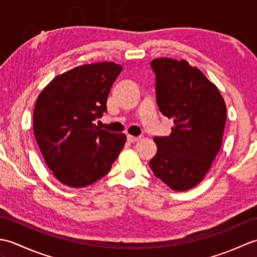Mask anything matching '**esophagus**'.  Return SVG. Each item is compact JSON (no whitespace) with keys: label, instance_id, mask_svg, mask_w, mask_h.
Returning <instances> with one entry per match:
<instances>
[{"label":"esophagus","instance_id":"34e87169","mask_svg":"<svg viewBox=\"0 0 257 257\" xmlns=\"http://www.w3.org/2000/svg\"><path fill=\"white\" fill-rule=\"evenodd\" d=\"M127 139H128V141L129 143H136V141H138L139 140V137H135V136H132V135H128L127 136Z\"/></svg>","mask_w":257,"mask_h":257}]
</instances>
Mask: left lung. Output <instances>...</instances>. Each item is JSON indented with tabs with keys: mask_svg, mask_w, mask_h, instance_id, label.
<instances>
[{
	"mask_svg": "<svg viewBox=\"0 0 257 257\" xmlns=\"http://www.w3.org/2000/svg\"><path fill=\"white\" fill-rule=\"evenodd\" d=\"M157 103L174 123L169 137H155L157 155L149 162L155 176L174 191L199 184L219 154L226 106L217 87L199 68L181 59L151 62Z\"/></svg>",
	"mask_w": 257,
	"mask_h": 257,
	"instance_id": "1",
	"label": "left lung"
}]
</instances>
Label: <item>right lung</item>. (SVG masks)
I'll list each match as a JSON object with an SVG mask.
<instances>
[{"label": "right lung", "mask_w": 257, "mask_h": 257, "mask_svg": "<svg viewBox=\"0 0 257 257\" xmlns=\"http://www.w3.org/2000/svg\"><path fill=\"white\" fill-rule=\"evenodd\" d=\"M121 69L112 62L81 65L56 76L37 97L35 139L54 177L67 187H87L105 177L123 148L124 134L92 122L107 110Z\"/></svg>", "instance_id": "right-lung-1"}]
</instances>
